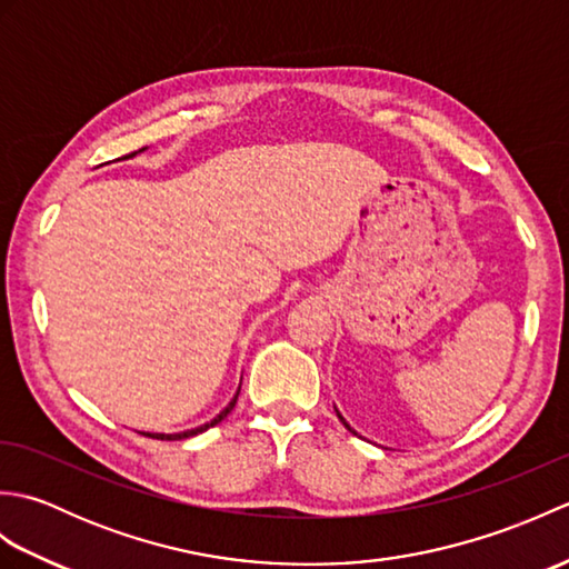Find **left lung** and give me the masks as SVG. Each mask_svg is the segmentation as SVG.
Returning a JSON list of instances; mask_svg holds the SVG:
<instances>
[{"mask_svg":"<svg viewBox=\"0 0 569 569\" xmlns=\"http://www.w3.org/2000/svg\"><path fill=\"white\" fill-rule=\"evenodd\" d=\"M335 410H337V408H335ZM337 416H340V413H337ZM340 420H342V422H345V428H347V430H352V428H349V426H347V420H345V418H342V416H340ZM352 432H355V430H352Z\"/></svg>","mask_w":569,"mask_h":569,"instance_id":"1","label":"left lung"}]
</instances>
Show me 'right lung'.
I'll return each mask as SVG.
<instances>
[{"label": "right lung", "instance_id": "1", "mask_svg": "<svg viewBox=\"0 0 569 569\" xmlns=\"http://www.w3.org/2000/svg\"><path fill=\"white\" fill-rule=\"evenodd\" d=\"M141 151H143V149H141ZM129 156H137V151H134V153H129ZM124 159H127V156H124ZM237 396H239V391H237ZM237 396L232 398V401H229V406L222 410L220 416L212 418L210 422H204V426H200V428H192V430H186V432H176V435H163V432H141V435H149V438H156V440H183V438H192V435L204 432L208 428L217 426V422H220V420H224V418L229 416V410H232V408L237 406Z\"/></svg>", "mask_w": 569, "mask_h": 569}]
</instances>
